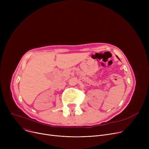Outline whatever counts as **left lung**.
<instances>
[{"instance_id": "left-lung-1", "label": "left lung", "mask_w": 149, "mask_h": 149, "mask_svg": "<svg viewBox=\"0 0 149 149\" xmlns=\"http://www.w3.org/2000/svg\"><path fill=\"white\" fill-rule=\"evenodd\" d=\"M117 58H118V57H117ZM118 59H119V58H118Z\"/></svg>"}]
</instances>
